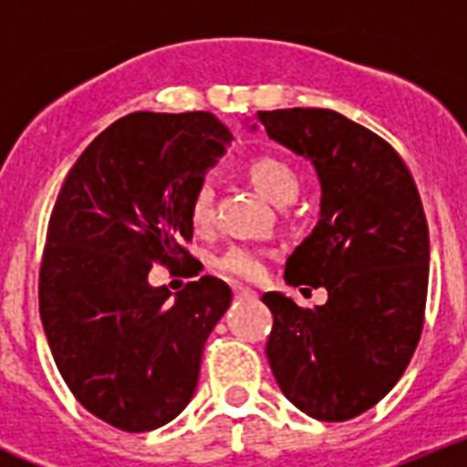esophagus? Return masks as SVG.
Wrapping results in <instances>:
<instances>
[{"label":"esophagus","instance_id":"esophagus-1","mask_svg":"<svg viewBox=\"0 0 467 467\" xmlns=\"http://www.w3.org/2000/svg\"><path fill=\"white\" fill-rule=\"evenodd\" d=\"M257 292L250 290V287H243V285H234V296L236 299H250V296H254Z\"/></svg>","mask_w":467,"mask_h":467}]
</instances>
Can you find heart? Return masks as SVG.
I'll return each instance as SVG.
<instances>
[{
	"label": "heart",
	"mask_w": 467,
	"mask_h": 467,
	"mask_svg": "<svg viewBox=\"0 0 467 467\" xmlns=\"http://www.w3.org/2000/svg\"><path fill=\"white\" fill-rule=\"evenodd\" d=\"M247 177L275 205L292 203L301 187L296 168L287 159L274 154H259L247 161ZM189 217L196 229H205L213 222V187L208 182H201L193 192ZM214 269L226 278L254 280L262 275L264 257L253 247L231 245L214 259Z\"/></svg>",
	"instance_id": "heart-1"
}]
</instances>
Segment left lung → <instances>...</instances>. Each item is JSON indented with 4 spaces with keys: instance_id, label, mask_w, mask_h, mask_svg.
<instances>
[{
    "instance_id": "obj_1",
    "label": "left lung",
    "mask_w": 467,
    "mask_h": 467,
    "mask_svg": "<svg viewBox=\"0 0 467 467\" xmlns=\"http://www.w3.org/2000/svg\"><path fill=\"white\" fill-rule=\"evenodd\" d=\"M269 138L313 161L323 201L285 264L295 287H325L301 308L266 292V358L280 390L317 420L372 410L400 381L423 332L431 241L419 189L398 151L334 109L257 111Z\"/></svg>"
}]
</instances>
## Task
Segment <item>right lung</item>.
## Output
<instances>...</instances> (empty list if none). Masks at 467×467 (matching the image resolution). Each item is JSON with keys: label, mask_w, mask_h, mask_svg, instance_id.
I'll use <instances>...</instances> for the list:
<instances>
[{"label": "right lung", "mask_w": 467, "mask_h": 467, "mask_svg": "<svg viewBox=\"0 0 467 467\" xmlns=\"http://www.w3.org/2000/svg\"><path fill=\"white\" fill-rule=\"evenodd\" d=\"M229 128L210 111H135L105 128L65 177L39 266V313L57 372L109 426H166L196 390L205 339L231 304L203 275L171 301L147 275L198 262L189 203Z\"/></svg>", "instance_id": "add662e5"}]
</instances>
